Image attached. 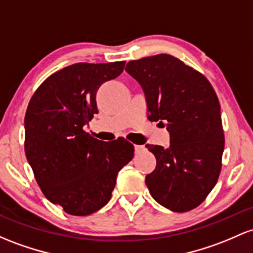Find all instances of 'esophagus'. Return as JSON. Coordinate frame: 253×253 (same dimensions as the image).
<instances>
[{
    "instance_id": "1",
    "label": "esophagus",
    "mask_w": 253,
    "mask_h": 253,
    "mask_svg": "<svg viewBox=\"0 0 253 253\" xmlns=\"http://www.w3.org/2000/svg\"><path fill=\"white\" fill-rule=\"evenodd\" d=\"M134 151L135 154H141L143 151H145V148L143 145H134Z\"/></svg>"
}]
</instances>
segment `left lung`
Listing matches in <instances>:
<instances>
[{
    "mask_svg": "<svg viewBox=\"0 0 253 253\" xmlns=\"http://www.w3.org/2000/svg\"><path fill=\"white\" fill-rule=\"evenodd\" d=\"M126 72L143 87L149 120L166 122L170 134L167 149L146 145L157 163L145 184L157 203L190 211L203 203L221 171L224 134L217 95L203 74L168 54L129 61Z\"/></svg>",
    "mask_w": 253,
    "mask_h": 253,
    "instance_id": "left-lung-1",
    "label": "left lung"
}]
</instances>
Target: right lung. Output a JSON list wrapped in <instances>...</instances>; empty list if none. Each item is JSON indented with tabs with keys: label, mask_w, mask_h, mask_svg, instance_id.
<instances>
[{
	"label": "right lung",
	"mask_w": 253,
	"mask_h": 253,
	"mask_svg": "<svg viewBox=\"0 0 253 253\" xmlns=\"http://www.w3.org/2000/svg\"><path fill=\"white\" fill-rule=\"evenodd\" d=\"M125 63H74L46 78L30 99L26 158L46 199L71 215L103 208L119 171L133 158L134 148L126 139L104 143L84 131L98 113L97 90L120 76Z\"/></svg>",
	"instance_id": "add662e5"
}]
</instances>
